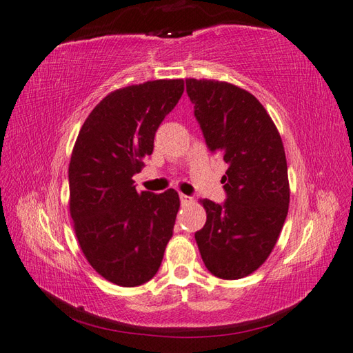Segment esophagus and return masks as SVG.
Returning a JSON list of instances; mask_svg holds the SVG:
<instances>
[{"label":"esophagus","mask_w":353,"mask_h":353,"mask_svg":"<svg viewBox=\"0 0 353 353\" xmlns=\"http://www.w3.org/2000/svg\"><path fill=\"white\" fill-rule=\"evenodd\" d=\"M179 196H180V203H182V204L192 203V199H191V196H188V195H185V194H180Z\"/></svg>","instance_id":"esophagus-1"}]
</instances>
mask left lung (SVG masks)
<instances>
[{
    "label": "left lung",
    "instance_id": "left-lung-1",
    "mask_svg": "<svg viewBox=\"0 0 353 353\" xmlns=\"http://www.w3.org/2000/svg\"><path fill=\"white\" fill-rule=\"evenodd\" d=\"M194 116L212 152L227 163V200H200L206 224L195 233L204 265L223 280L265 263L289 212L284 145L265 106L247 90L215 79H186Z\"/></svg>",
    "mask_w": 353,
    "mask_h": 353
}]
</instances>
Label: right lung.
<instances>
[{"mask_svg": "<svg viewBox=\"0 0 353 353\" xmlns=\"http://www.w3.org/2000/svg\"><path fill=\"white\" fill-rule=\"evenodd\" d=\"M183 90V79H157L111 92L73 145L69 209L79 247L97 274L121 288L152 280L173 236L179 194L137 192L132 176Z\"/></svg>", "mask_w": 353, "mask_h": 353, "instance_id": "add662e5", "label": "right lung"}]
</instances>
